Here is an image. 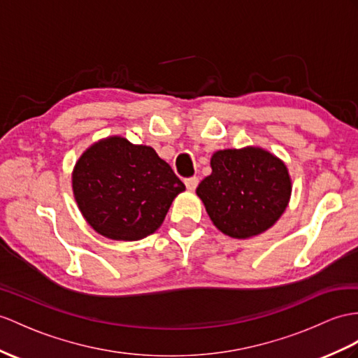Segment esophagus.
<instances>
[{"instance_id": "obj_1", "label": "esophagus", "mask_w": 358, "mask_h": 358, "mask_svg": "<svg viewBox=\"0 0 358 358\" xmlns=\"http://www.w3.org/2000/svg\"><path fill=\"white\" fill-rule=\"evenodd\" d=\"M185 185H187V188H188L189 191H194V189L197 188V185H199V178L193 176V178L185 179Z\"/></svg>"}]
</instances>
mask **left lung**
Here are the masks:
<instances>
[{"label": "left lung", "instance_id": "obj_1", "mask_svg": "<svg viewBox=\"0 0 358 358\" xmlns=\"http://www.w3.org/2000/svg\"><path fill=\"white\" fill-rule=\"evenodd\" d=\"M213 173L196 193L223 234L248 238L267 231L289 205L292 182L282 161L263 149L214 153Z\"/></svg>", "mask_w": 358, "mask_h": 358}]
</instances>
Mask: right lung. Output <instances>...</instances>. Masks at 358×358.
<instances>
[{
	"instance_id": "1",
	"label": "right lung",
	"mask_w": 358,
	"mask_h": 358,
	"mask_svg": "<svg viewBox=\"0 0 358 358\" xmlns=\"http://www.w3.org/2000/svg\"><path fill=\"white\" fill-rule=\"evenodd\" d=\"M73 189L95 231L112 240L134 241L159 228L185 185L152 147L113 136L82 155L73 173Z\"/></svg>"
}]
</instances>
